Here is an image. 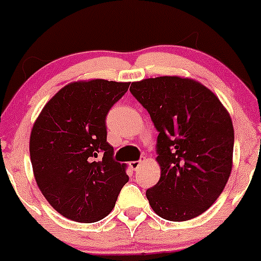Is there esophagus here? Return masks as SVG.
<instances>
[{
	"label": "esophagus",
	"instance_id": "1",
	"mask_svg": "<svg viewBox=\"0 0 261 261\" xmlns=\"http://www.w3.org/2000/svg\"><path fill=\"white\" fill-rule=\"evenodd\" d=\"M141 163H143V162H141V160H136V162H131V163H130L131 169H133V170H138L139 167H140Z\"/></svg>",
	"mask_w": 261,
	"mask_h": 261
}]
</instances>
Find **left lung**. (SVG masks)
<instances>
[{
	"label": "left lung",
	"instance_id": "1",
	"mask_svg": "<svg viewBox=\"0 0 261 261\" xmlns=\"http://www.w3.org/2000/svg\"><path fill=\"white\" fill-rule=\"evenodd\" d=\"M130 92L159 133L162 174L146 191L150 206L175 222L197 217L220 197L232 169L230 115L213 92L188 78H147L131 83Z\"/></svg>",
	"mask_w": 261,
	"mask_h": 261
}]
</instances>
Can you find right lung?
Returning a JSON list of instances; mask_svg holds the SVG:
<instances>
[{"label":"right lung","instance_id":"right-lung-1","mask_svg":"<svg viewBox=\"0 0 261 261\" xmlns=\"http://www.w3.org/2000/svg\"><path fill=\"white\" fill-rule=\"evenodd\" d=\"M130 83L73 82L45 105L34 123L30 159L41 193L53 208L77 222H97L114 210L128 181L114 159L106 117Z\"/></svg>","mask_w":261,"mask_h":261}]
</instances>
